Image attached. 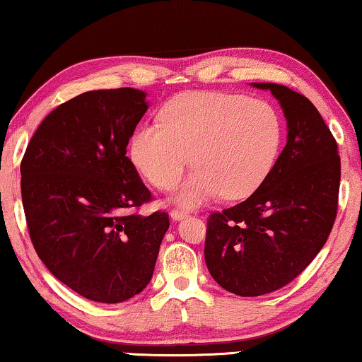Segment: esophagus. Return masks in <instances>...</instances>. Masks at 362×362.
Segmentation results:
<instances>
[{"label": "esophagus", "mask_w": 362, "mask_h": 362, "mask_svg": "<svg viewBox=\"0 0 362 362\" xmlns=\"http://www.w3.org/2000/svg\"><path fill=\"white\" fill-rule=\"evenodd\" d=\"M171 219L173 221H180V219H185V217L187 216V211H182V209H173L171 212Z\"/></svg>", "instance_id": "1"}]
</instances>
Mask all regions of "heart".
Instances as JSON below:
<instances>
[{
    "label": "heart",
    "mask_w": 362,
    "mask_h": 362,
    "mask_svg": "<svg viewBox=\"0 0 362 362\" xmlns=\"http://www.w3.org/2000/svg\"><path fill=\"white\" fill-rule=\"evenodd\" d=\"M284 141V122L272 103L227 92H189L170 100L161 123L132 135L130 156L158 189L170 191L191 163L196 170L176 194L194 207L219 197L244 199L270 176Z\"/></svg>",
    "instance_id": "b5f03b06"
}]
</instances>
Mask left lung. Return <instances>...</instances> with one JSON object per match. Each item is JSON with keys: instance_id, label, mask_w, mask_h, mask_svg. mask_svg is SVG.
<instances>
[{"instance_id": "8db88e82", "label": "left lung", "mask_w": 362, "mask_h": 362, "mask_svg": "<svg viewBox=\"0 0 362 362\" xmlns=\"http://www.w3.org/2000/svg\"><path fill=\"white\" fill-rule=\"evenodd\" d=\"M252 86L279 100L288 135L264 185L207 219V270L239 296L272 293L311 264L333 229L341 180L338 145L313 103L279 83Z\"/></svg>"}]
</instances>
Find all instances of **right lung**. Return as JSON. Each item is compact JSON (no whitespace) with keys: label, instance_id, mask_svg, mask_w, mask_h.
Returning a JSON list of instances; mask_svg holds the SVG:
<instances>
[{"label":"right lung","instance_id":"1","mask_svg":"<svg viewBox=\"0 0 362 362\" xmlns=\"http://www.w3.org/2000/svg\"><path fill=\"white\" fill-rule=\"evenodd\" d=\"M146 93L90 90L44 118L21 161V196L34 249L83 298L120 303L150 284L166 212L136 209L151 192L127 156Z\"/></svg>","mask_w":362,"mask_h":362}]
</instances>
